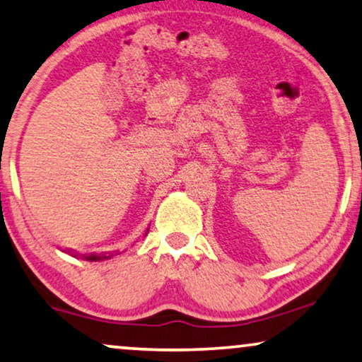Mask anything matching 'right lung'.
Wrapping results in <instances>:
<instances>
[{
	"label": "right lung",
	"instance_id": "obj_1",
	"mask_svg": "<svg viewBox=\"0 0 362 362\" xmlns=\"http://www.w3.org/2000/svg\"><path fill=\"white\" fill-rule=\"evenodd\" d=\"M83 257L88 259V261H100V259H108L110 256H105V254H103V256H96V254H90V256H83Z\"/></svg>",
	"mask_w": 362,
	"mask_h": 362
}]
</instances>
